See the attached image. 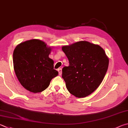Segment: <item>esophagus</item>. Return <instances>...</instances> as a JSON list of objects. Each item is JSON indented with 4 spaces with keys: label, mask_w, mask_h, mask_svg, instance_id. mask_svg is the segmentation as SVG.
Instances as JSON below:
<instances>
[{
    "label": "esophagus",
    "mask_w": 128,
    "mask_h": 128,
    "mask_svg": "<svg viewBox=\"0 0 128 128\" xmlns=\"http://www.w3.org/2000/svg\"><path fill=\"white\" fill-rule=\"evenodd\" d=\"M58 71L59 72V74L60 76H61L62 74V68H59L58 69Z\"/></svg>",
    "instance_id": "obj_1"
}]
</instances>
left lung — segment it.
Segmentation results:
<instances>
[{
  "instance_id": "left-lung-1",
  "label": "left lung",
  "mask_w": 128,
  "mask_h": 128,
  "mask_svg": "<svg viewBox=\"0 0 128 128\" xmlns=\"http://www.w3.org/2000/svg\"><path fill=\"white\" fill-rule=\"evenodd\" d=\"M69 66L62 69V77L67 90L78 98L94 92L102 82L108 70L109 59L98 45L81 41L63 46Z\"/></svg>"
}]
</instances>
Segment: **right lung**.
<instances>
[{
  "mask_svg": "<svg viewBox=\"0 0 128 128\" xmlns=\"http://www.w3.org/2000/svg\"><path fill=\"white\" fill-rule=\"evenodd\" d=\"M52 48L45 42L32 39L16 46L13 54L16 75L26 90L34 93L43 91L58 75L54 61L48 57Z\"/></svg>",
  "mask_w": 128,
  "mask_h": 128,
  "instance_id": "right-lung-1",
  "label": "right lung"
}]
</instances>
